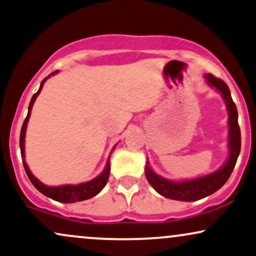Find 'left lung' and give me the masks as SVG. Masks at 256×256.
Wrapping results in <instances>:
<instances>
[{
    "label": "left lung",
    "instance_id": "left-lung-1",
    "mask_svg": "<svg viewBox=\"0 0 256 256\" xmlns=\"http://www.w3.org/2000/svg\"><path fill=\"white\" fill-rule=\"evenodd\" d=\"M205 80L211 86L216 88L222 94V97L226 100V109L229 114V158L226 165L220 168L218 171L211 173L209 176H200V178L192 179L185 182H171L164 179L162 176L156 174L147 162L144 173L148 182L153 186L154 190L159 192L164 197L170 200L194 202L202 198L212 194L214 192L220 190L226 184L232 174V170L238 162V158L241 150V132L238 121V108H236L234 100L232 98L230 90L224 82L215 77L211 74H205Z\"/></svg>",
    "mask_w": 256,
    "mask_h": 256
}]
</instances>
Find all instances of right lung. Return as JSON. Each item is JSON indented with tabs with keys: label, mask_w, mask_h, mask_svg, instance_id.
<instances>
[{
	"label": "right lung",
	"mask_w": 256,
	"mask_h": 256,
	"mask_svg": "<svg viewBox=\"0 0 256 256\" xmlns=\"http://www.w3.org/2000/svg\"><path fill=\"white\" fill-rule=\"evenodd\" d=\"M56 72L58 71H54L50 76L54 74ZM48 77H46L45 80L41 82L39 90H38L36 94H34L33 97H32L30 106H28L27 118H24V124H22L21 134H20V150H21L22 164H24V171H26L28 178H30L32 184L34 185V188H36L38 191H40L42 194L47 196V197L52 198V200H54L56 202H60V203H74V202L89 200V198L94 197V196H96L97 194H100V192L102 191V188L106 186V182H108L109 174H110V156L108 159V162H106V168H104V171L100 173L98 176H96V178L92 179V180L83 182V184H78V185H62V186H56V188L44 185L42 182L38 180L36 176L32 174V172L30 171V168H28L26 164V160H24V136H26V128H27L28 120H30V110L33 108V104L36 102L38 94H40L41 89H42L44 83H45V80Z\"/></svg>",
	"instance_id": "add662e5"
}]
</instances>
